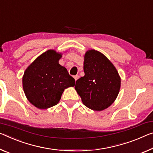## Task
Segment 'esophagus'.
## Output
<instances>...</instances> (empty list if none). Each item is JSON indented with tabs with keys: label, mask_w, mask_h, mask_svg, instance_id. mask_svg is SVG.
I'll return each instance as SVG.
<instances>
[{
	"label": "esophagus",
	"mask_w": 153,
	"mask_h": 153,
	"mask_svg": "<svg viewBox=\"0 0 153 153\" xmlns=\"http://www.w3.org/2000/svg\"><path fill=\"white\" fill-rule=\"evenodd\" d=\"M74 79H75V80H76V82L77 81V79H78V78H79V76H74Z\"/></svg>",
	"instance_id": "34e87169"
}]
</instances>
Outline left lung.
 Returning a JSON list of instances; mask_svg holds the SVG:
<instances>
[{"mask_svg": "<svg viewBox=\"0 0 153 153\" xmlns=\"http://www.w3.org/2000/svg\"><path fill=\"white\" fill-rule=\"evenodd\" d=\"M84 77L76 81L75 89L82 103L94 111H102L114 102L120 88L117 70L105 55L95 50L84 55Z\"/></svg>", "mask_w": 153, "mask_h": 153, "instance_id": "1", "label": "left lung"}]
</instances>
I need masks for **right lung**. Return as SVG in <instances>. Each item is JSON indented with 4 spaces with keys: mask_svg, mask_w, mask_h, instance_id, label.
<instances>
[{
    "mask_svg": "<svg viewBox=\"0 0 153 153\" xmlns=\"http://www.w3.org/2000/svg\"><path fill=\"white\" fill-rule=\"evenodd\" d=\"M62 54L49 50L38 56L25 70L24 92L29 102L39 109H47L59 102L65 88L74 86L75 79L59 63Z\"/></svg>",
    "mask_w": 153,
    "mask_h": 153,
    "instance_id": "obj_1",
    "label": "right lung"
}]
</instances>
